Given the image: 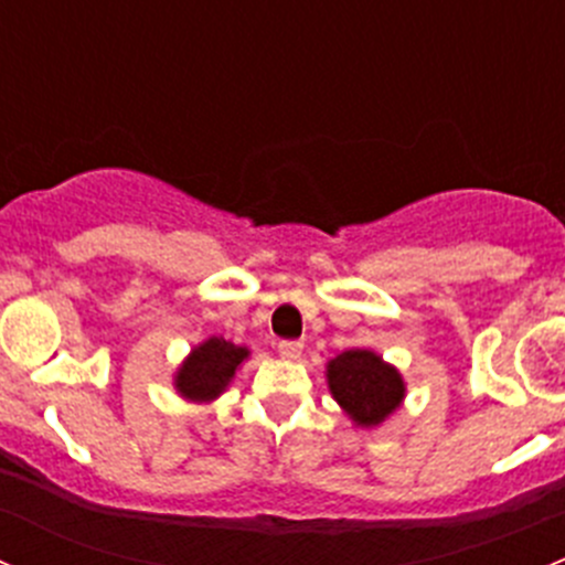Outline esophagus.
<instances>
[{
  "label": "esophagus",
  "instance_id": "34e87169",
  "mask_svg": "<svg viewBox=\"0 0 565 565\" xmlns=\"http://www.w3.org/2000/svg\"><path fill=\"white\" fill-rule=\"evenodd\" d=\"M300 350H303L300 341H278V355H281L284 361H298Z\"/></svg>",
  "mask_w": 565,
  "mask_h": 565
}]
</instances>
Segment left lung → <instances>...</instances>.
Returning a JSON list of instances; mask_svg holds the SVG:
<instances>
[{"label":"left lung","instance_id":"left-lung-1","mask_svg":"<svg viewBox=\"0 0 565 565\" xmlns=\"http://www.w3.org/2000/svg\"><path fill=\"white\" fill-rule=\"evenodd\" d=\"M328 388L355 426H380L404 402V380L372 350H347L328 363Z\"/></svg>","mask_w":565,"mask_h":565}]
</instances>
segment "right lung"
Masks as SVG:
<instances>
[{"instance_id":"obj_1","label":"right lung","mask_w":565,"mask_h":565,"mask_svg":"<svg viewBox=\"0 0 565 565\" xmlns=\"http://www.w3.org/2000/svg\"><path fill=\"white\" fill-rule=\"evenodd\" d=\"M248 355V347H237L213 335V339L193 347L191 355L182 361V366L174 374V388L188 402H213L226 391V385L232 383V377Z\"/></svg>"}]
</instances>
